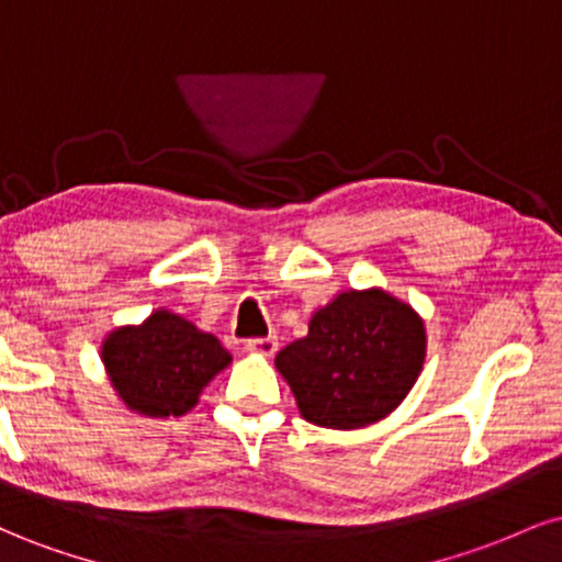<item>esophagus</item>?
<instances>
[{
	"mask_svg": "<svg viewBox=\"0 0 562 562\" xmlns=\"http://www.w3.org/2000/svg\"><path fill=\"white\" fill-rule=\"evenodd\" d=\"M277 338L274 335H267V338H254L248 340V351L250 353H261V357H272V353L277 351Z\"/></svg>",
	"mask_w": 562,
	"mask_h": 562,
	"instance_id": "1",
	"label": "esophagus"
}]
</instances>
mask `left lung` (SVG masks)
Here are the masks:
<instances>
[{
    "label": "left lung",
    "instance_id": "8db88e82",
    "mask_svg": "<svg viewBox=\"0 0 562 562\" xmlns=\"http://www.w3.org/2000/svg\"><path fill=\"white\" fill-rule=\"evenodd\" d=\"M425 319L383 288L335 293L308 319V333L277 353L303 420L357 430L389 417L420 378Z\"/></svg>",
    "mask_w": 562,
    "mask_h": 562
}]
</instances>
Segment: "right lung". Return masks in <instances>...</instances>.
<instances>
[{
    "label": "right lung",
    "mask_w": 562,
    "mask_h": 562,
    "mask_svg": "<svg viewBox=\"0 0 562 562\" xmlns=\"http://www.w3.org/2000/svg\"><path fill=\"white\" fill-rule=\"evenodd\" d=\"M100 357L121 404L160 420L195 409L205 385L232 364L214 333L164 306L139 325L113 327L102 338Z\"/></svg>",
    "instance_id": "add662e5"
}]
</instances>
